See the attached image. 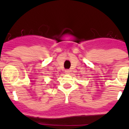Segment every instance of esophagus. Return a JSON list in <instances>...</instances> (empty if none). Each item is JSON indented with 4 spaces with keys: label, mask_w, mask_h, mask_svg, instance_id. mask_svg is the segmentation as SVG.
Returning <instances> with one entry per match:
<instances>
[{
    "label": "esophagus",
    "mask_w": 129,
    "mask_h": 129,
    "mask_svg": "<svg viewBox=\"0 0 129 129\" xmlns=\"http://www.w3.org/2000/svg\"><path fill=\"white\" fill-rule=\"evenodd\" d=\"M70 72V71L69 70H65V73H66V74H69Z\"/></svg>",
    "instance_id": "1"
}]
</instances>
